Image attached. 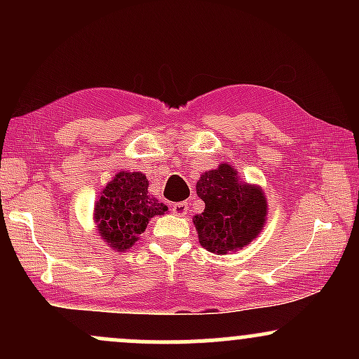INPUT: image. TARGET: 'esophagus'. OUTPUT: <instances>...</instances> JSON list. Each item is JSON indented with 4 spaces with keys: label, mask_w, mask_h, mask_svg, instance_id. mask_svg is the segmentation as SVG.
I'll return each instance as SVG.
<instances>
[{
    "label": "esophagus",
    "mask_w": 359,
    "mask_h": 359,
    "mask_svg": "<svg viewBox=\"0 0 359 359\" xmlns=\"http://www.w3.org/2000/svg\"><path fill=\"white\" fill-rule=\"evenodd\" d=\"M187 204L185 203H177L172 205V211H174V214H177V216H184V214H187Z\"/></svg>",
    "instance_id": "1"
}]
</instances>
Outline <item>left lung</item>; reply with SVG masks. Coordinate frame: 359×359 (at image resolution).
<instances>
[{
    "mask_svg": "<svg viewBox=\"0 0 359 359\" xmlns=\"http://www.w3.org/2000/svg\"><path fill=\"white\" fill-rule=\"evenodd\" d=\"M204 212L194 216L203 248L226 255L250 245L266 222V197L262 187L243 182L229 163L204 172L196 185Z\"/></svg>",
    "mask_w": 359,
    "mask_h": 359,
    "instance_id": "obj_1",
    "label": "left lung"
}]
</instances>
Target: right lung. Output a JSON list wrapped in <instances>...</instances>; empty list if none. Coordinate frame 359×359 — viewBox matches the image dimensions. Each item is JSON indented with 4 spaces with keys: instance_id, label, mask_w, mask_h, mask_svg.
<instances>
[{
    "instance_id": "1",
    "label": "right lung",
    "mask_w": 359,
    "mask_h": 359,
    "mask_svg": "<svg viewBox=\"0 0 359 359\" xmlns=\"http://www.w3.org/2000/svg\"><path fill=\"white\" fill-rule=\"evenodd\" d=\"M167 205L148 194L142 172H119L101 191L94 205L97 231L113 250H130L154 216H162Z\"/></svg>"
}]
</instances>
